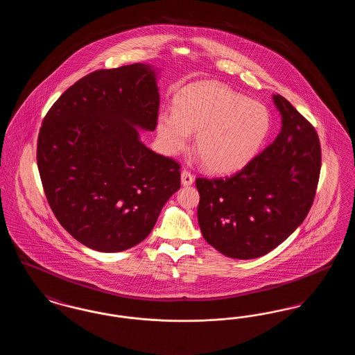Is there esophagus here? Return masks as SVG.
Instances as JSON below:
<instances>
[{
    "mask_svg": "<svg viewBox=\"0 0 355 355\" xmlns=\"http://www.w3.org/2000/svg\"><path fill=\"white\" fill-rule=\"evenodd\" d=\"M181 182L184 186H190L194 182V177L189 170L184 169L181 171Z\"/></svg>",
    "mask_w": 355,
    "mask_h": 355,
    "instance_id": "34e87169",
    "label": "esophagus"
}]
</instances>
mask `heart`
Segmentation results:
<instances>
[{
	"mask_svg": "<svg viewBox=\"0 0 355 355\" xmlns=\"http://www.w3.org/2000/svg\"><path fill=\"white\" fill-rule=\"evenodd\" d=\"M170 154L185 150L197 132L194 149L211 173L227 174L243 168L261 148L270 129L268 109L233 89L217 84L191 85L181 92L174 112H162L157 123Z\"/></svg>",
	"mask_w": 355,
	"mask_h": 355,
	"instance_id": "obj_1",
	"label": "heart"
}]
</instances>
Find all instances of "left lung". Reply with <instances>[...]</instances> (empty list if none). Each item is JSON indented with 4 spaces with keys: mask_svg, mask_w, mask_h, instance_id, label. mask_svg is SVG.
Instances as JSON below:
<instances>
[{
    "mask_svg": "<svg viewBox=\"0 0 355 355\" xmlns=\"http://www.w3.org/2000/svg\"><path fill=\"white\" fill-rule=\"evenodd\" d=\"M279 135L236 174L198 177V223L220 253L253 259L275 249L304 222L320 181L321 145L314 126L279 94Z\"/></svg>",
    "mask_w": 355,
    "mask_h": 355,
    "instance_id": "obj_1",
    "label": "left lung"
}]
</instances>
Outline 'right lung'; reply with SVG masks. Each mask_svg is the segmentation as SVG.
Returning <instances> with one entry per match:
<instances>
[{
	"mask_svg": "<svg viewBox=\"0 0 355 355\" xmlns=\"http://www.w3.org/2000/svg\"><path fill=\"white\" fill-rule=\"evenodd\" d=\"M158 109L155 71L133 64L85 76L42 121L37 166L46 200L69 234L93 250L142 242L181 186V165L139 141L137 128L153 132Z\"/></svg>",
	"mask_w": 355,
	"mask_h": 355,
	"instance_id": "obj_1",
	"label": "right lung"
}]
</instances>
